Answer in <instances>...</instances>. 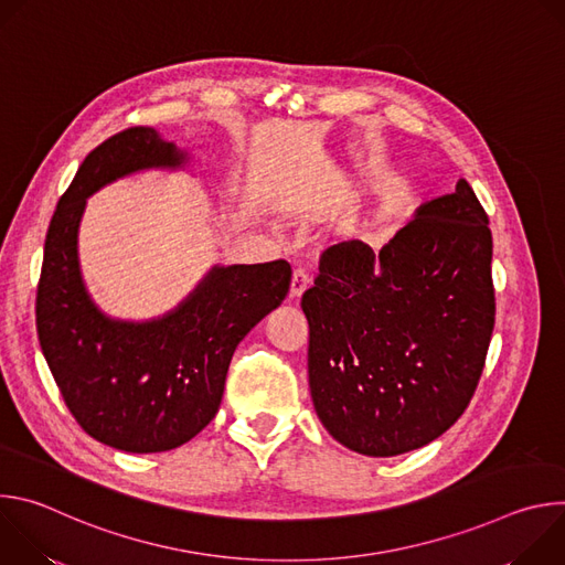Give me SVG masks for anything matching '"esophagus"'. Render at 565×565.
Listing matches in <instances>:
<instances>
[{
    "mask_svg": "<svg viewBox=\"0 0 565 565\" xmlns=\"http://www.w3.org/2000/svg\"><path fill=\"white\" fill-rule=\"evenodd\" d=\"M308 286H310V277L301 268H297L290 279V299H299Z\"/></svg>",
    "mask_w": 565,
    "mask_h": 565,
    "instance_id": "34e87169",
    "label": "esophagus"
}]
</instances>
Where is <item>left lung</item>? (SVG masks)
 <instances>
[{
	"label": "left lung",
	"instance_id": "8db88e82",
	"mask_svg": "<svg viewBox=\"0 0 565 565\" xmlns=\"http://www.w3.org/2000/svg\"><path fill=\"white\" fill-rule=\"evenodd\" d=\"M471 185L438 196L373 253L331 246L301 297L315 412L344 447L388 458L467 409L494 331L492 232Z\"/></svg>",
	"mask_w": 565,
	"mask_h": 565
}]
</instances>
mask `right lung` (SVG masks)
Here are the masks:
<instances>
[{"label":"right lung","instance_id":"add662e5","mask_svg":"<svg viewBox=\"0 0 565 565\" xmlns=\"http://www.w3.org/2000/svg\"><path fill=\"white\" fill-rule=\"evenodd\" d=\"M185 160L151 127L100 142L53 212L35 297L42 353L64 405L92 438L131 454L170 451L216 416L230 360L290 288L284 259L212 268L170 315L129 324L105 317L77 268V223L98 188L147 168Z\"/></svg>","mask_w":565,"mask_h":565}]
</instances>
